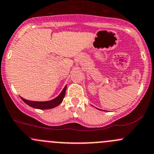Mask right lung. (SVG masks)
<instances>
[{
  "mask_svg": "<svg viewBox=\"0 0 154 154\" xmlns=\"http://www.w3.org/2000/svg\"><path fill=\"white\" fill-rule=\"evenodd\" d=\"M66 86L64 87V90H62L59 96L56 97L55 99H53L51 101H29L24 99L23 98H21V99L26 103V104L32 107L37 109H41V110H47V109H51L53 107H57L59 105L61 102H62L63 99L65 96V92H66Z\"/></svg>",
  "mask_w": 154,
  "mask_h": 154,
  "instance_id": "1",
  "label": "right lung"
}]
</instances>
